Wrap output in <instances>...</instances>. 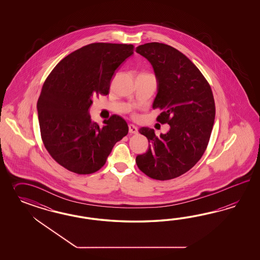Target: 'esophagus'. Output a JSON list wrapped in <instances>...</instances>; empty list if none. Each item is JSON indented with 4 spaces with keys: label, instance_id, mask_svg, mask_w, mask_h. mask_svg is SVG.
<instances>
[{
    "label": "esophagus",
    "instance_id": "esophagus-1",
    "mask_svg": "<svg viewBox=\"0 0 260 260\" xmlns=\"http://www.w3.org/2000/svg\"><path fill=\"white\" fill-rule=\"evenodd\" d=\"M128 132H129V134H137L138 128H137V126H134L133 124H129L128 125Z\"/></svg>",
    "mask_w": 260,
    "mask_h": 260
}]
</instances>
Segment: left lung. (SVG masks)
<instances>
[{
    "label": "left lung",
    "mask_w": 260,
    "mask_h": 260,
    "mask_svg": "<svg viewBox=\"0 0 260 260\" xmlns=\"http://www.w3.org/2000/svg\"><path fill=\"white\" fill-rule=\"evenodd\" d=\"M136 52L155 73L152 108L162 110L157 121L171 126L160 136L150 127L139 129L150 145L136 164L152 179L170 180L187 173L206 150L215 117L213 91L197 66L176 48L154 42L136 47Z\"/></svg>",
    "instance_id": "obj_1"
}]
</instances>
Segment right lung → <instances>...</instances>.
<instances>
[{
  "instance_id": "1",
  "label": "right lung",
  "mask_w": 260,
  "mask_h": 260,
  "mask_svg": "<svg viewBox=\"0 0 260 260\" xmlns=\"http://www.w3.org/2000/svg\"><path fill=\"white\" fill-rule=\"evenodd\" d=\"M134 47L110 43L81 47L57 63L43 85L37 102L42 140L51 157L72 173L99 171L128 133L121 116L112 115L100 126L88 110L94 95L109 93L114 72Z\"/></svg>"
}]
</instances>
